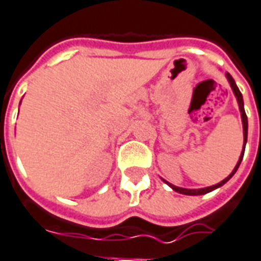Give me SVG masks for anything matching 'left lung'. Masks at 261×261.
Returning <instances> with one entry per match:
<instances>
[{"label":"left lung","mask_w":261,"mask_h":261,"mask_svg":"<svg viewBox=\"0 0 261 261\" xmlns=\"http://www.w3.org/2000/svg\"><path fill=\"white\" fill-rule=\"evenodd\" d=\"M225 76H227L228 82H229V85H231L232 90H233V94H235V97H237L238 104H239V110H241V117H242V123H243V150H242V154H241V157H239V161H238V164L235 165L233 171H232L231 174L228 175L225 179L221 180V182H220V184H217V185L208 186V188H203V189H185V188H178V186L171 185V184H168L167 180H164L165 184H168V185H170L175 192H178V193H182V195H188V196H199V195H204V193H208V192L214 191V189H217V188H220V186L224 185V184H225L227 180L231 179L232 175L237 172V170L239 168V165H241V161H242V159H243V154H245V146H246V142H248V117H246V112H245V108H243L242 93L239 91V89H238V86H237V83H235V81L232 79V76L229 75V73H227Z\"/></svg>","instance_id":"1"}]
</instances>
